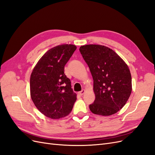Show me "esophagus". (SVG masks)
I'll return each instance as SVG.
<instances>
[{"label": "esophagus", "mask_w": 155, "mask_h": 155, "mask_svg": "<svg viewBox=\"0 0 155 155\" xmlns=\"http://www.w3.org/2000/svg\"><path fill=\"white\" fill-rule=\"evenodd\" d=\"M84 93H85V90H82L81 92H79V95H81V96H83L84 94Z\"/></svg>", "instance_id": "obj_1"}]
</instances>
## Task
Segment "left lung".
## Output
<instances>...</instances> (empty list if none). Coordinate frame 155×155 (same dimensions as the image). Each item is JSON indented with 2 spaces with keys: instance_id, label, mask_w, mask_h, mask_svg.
<instances>
[{
  "instance_id": "left-lung-1",
  "label": "left lung",
  "mask_w": 155,
  "mask_h": 155,
  "mask_svg": "<svg viewBox=\"0 0 155 155\" xmlns=\"http://www.w3.org/2000/svg\"><path fill=\"white\" fill-rule=\"evenodd\" d=\"M79 51L90 69L96 98L89 109L92 113L110 116L127 101L132 91L129 67L114 51L105 46L87 45Z\"/></svg>"
}]
</instances>
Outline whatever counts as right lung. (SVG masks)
Returning <instances> with one entry per match:
<instances>
[{
	"instance_id": "add662e5",
	"label": "right lung",
	"mask_w": 155,
	"mask_h": 155,
	"mask_svg": "<svg viewBox=\"0 0 155 155\" xmlns=\"http://www.w3.org/2000/svg\"><path fill=\"white\" fill-rule=\"evenodd\" d=\"M76 48L73 45L55 46L43 55L31 72V100L37 109L50 118L69 114L76 100L71 82L64 73L65 64Z\"/></svg>"
}]
</instances>
